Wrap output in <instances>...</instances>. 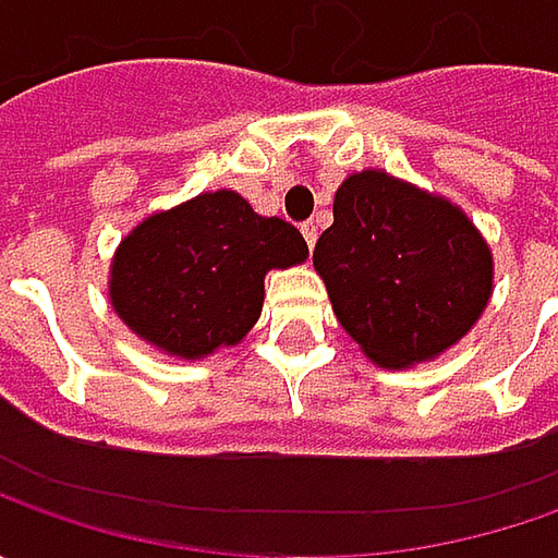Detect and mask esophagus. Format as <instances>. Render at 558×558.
<instances>
[{
  "instance_id": "obj_1",
  "label": "esophagus",
  "mask_w": 558,
  "mask_h": 558,
  "mask_svg": "<svg viewBox=\"0 0 558 558\" xmlns=\"http://www.w3.org/2000/svg\"><path fill=\"white\" fill-rule=\"evenodd\" d=\"M301 235H304L307 247L316 245V226H313V223H301Z\"/></svg>"
}]
</instances>
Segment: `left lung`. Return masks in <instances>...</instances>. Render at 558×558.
Instances as JSON below:
<instances>
[{
  "mask_svg": "<svg viewBox=\"0 0 558 558\" xmlns=\"http://www.w3.org/2000/svg\"><path fill=\"white\" fill-rule=\"evenodd\" d=\"M313 267L344 332L385 369L457 344L494 289L490 247L460 207L381 170L335 192V223L313 247Z\"/></svg>",
  "mask_w": 558,
  "mask_h": 558,
  "instance_id": "left-lung-1",
  "label": "left lung"
}]
</instances>
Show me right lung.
<instances>
[{
  "label": "right lung",
  "mask_w": 558,
  "mask_h": 558,
  "mask_svg": "<svg viewBox=\"0 0 558 558\" xmlns=\"http://www.w3.org/2000/svg\"><path fill=\"white\" fill-rule=\"evenodd\" d=\"M304 257L307 242L294 226L254 214L235 192H207L123 239L111 304L140 338L195 360L242 341L264 307L267 269Z\"/></svg>",
  "instance_id": "add662e5"
}]
</instances>
